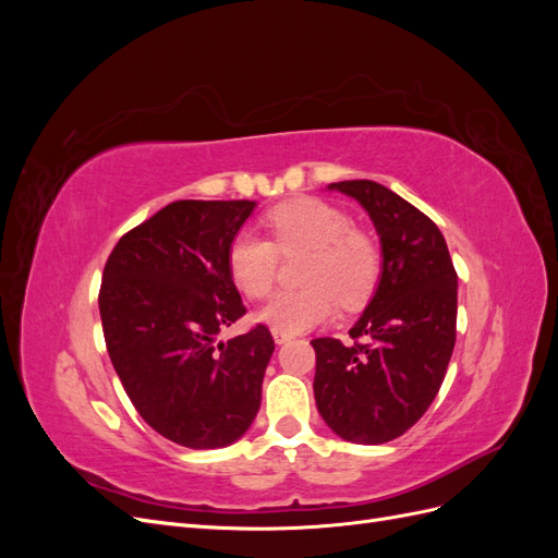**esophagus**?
<instances>
[{
  "mask_svg": "<svg viewBox=\"0 0 558 558\" xmlns=\"http://www.w3.org/2000/svg\"><path fill=\"white\" fill-rule=\"evenodd\" d=\"M272 337H275V342H277V344H283V342H289V340H291V335H289V332L277 330V328H272Z\"/></svg>",
  "mask_w": 558,
  "mask_h": 558,
  "instance_id": "1",
  "label": "esophagus"
}]
</instances>
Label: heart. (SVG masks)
Listing matches in <instances>:
<instances>
[{"mask_svg": "<svg viewBox=\"0 0 558 558\" xmlns=\"http://www.w3.org/2000/svg\"><path fill=\"white\" fill-rule=\"evenodd\" d=\"M265 223L275 245L263 234L242 230L228 248V269L238 289L260 300L277 279L279 253L310 251L302 265L300 291L279 293L258 312L263 324L289 335L326 324L337 300L353 310L373 295L379 277V253L373 240L353 230L351 218L328 202L300 197L267 214Z\"/></svg>", "mask_w": 558, "mask_h": 558, "instance_id": "heart-1", "label": "heart"}]
</instances>
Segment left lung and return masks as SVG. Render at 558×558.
I'll return each instance as SVG.
<instances>
[{
    "instance_id": "left-lung-1",
    "label": "left lung",
    "mask_w": 558,
    "mask_h": 558,
    "mask_svg": "<svg viewBox=\"0 0 558 558\" xmlns=\"http://www.w3.org/2000/svg\"><path fill=\"white\" fill-rule=\"evenodd\" d=\"M328 191L367 211L379 234L381 269L349 330L353 344L312 340L316 408L347 442H391L440 391L456 342L459 279L440 228L408 199L367 179L330 183Z\"/></svg>"
}]
</instances>
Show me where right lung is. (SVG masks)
Masks as SVG:
<instances>
[{"instance_id": "add662e5", "label": "right lung", "mask_w": 558, "mask_h": 558, "mask_svg": "<svg viewBox=\"0 0 558 558\" xmlns=\"http://www.w3.org/2000/svg\"><path fill=\"white\" fill-rule=\"evenodd\" d=\"M253 199H179L123 234L99 289L109 359L146 424L191 449L238 442L260 410L275 340L218 342L246 310L228 248Z\"/></svg>"}]
</instances>
